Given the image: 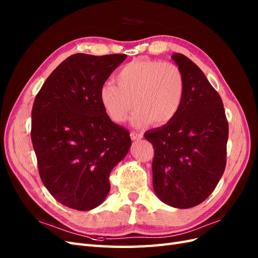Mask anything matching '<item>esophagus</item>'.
Segmentation results:
<instances>
[{
	"label": "esophagus",
	"instance_id": "obj_1",
	"mask_svg": "<svg viewBox=\"0 0 258 258\" xmlns=\"http://www.w3.org/2000/svg\"><path fill=\"white\" fill-rule=\"evenodd\" d=\"M130 137H131V140H134V141H139V140H141L143 138V134L137 131H131Z\"/></svg>",
	"mask_w": 258,
	"mask_h": 258
}]
</instances>
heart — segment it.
<instances>
[{"label": "heart", "instance_id": "b5f03b06", "mask_svg": "<svg viewBox=\"0 0 258 258\" xmlns=\"http://www.w3.org/2000/svg\"><path fill=\"white\" fill-rule=\"evenodd\" d=\"M117 84L106 82L100 87L99 100L106 115L123 122L132 108L135 127L152 121L163 126L177 116L184 100L185 80L176 64L168 61L138 58L124 64L116 75Z\"/></svg>", "mask_w": 258, "mask_h": 258}]
</instances>
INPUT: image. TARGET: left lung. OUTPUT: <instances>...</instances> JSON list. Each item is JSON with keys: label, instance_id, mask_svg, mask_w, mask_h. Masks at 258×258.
Segmentation results:
<instances>
[{"label": "left lung", "instance_id": "8db88e82", "mask_svg": "<svg viewBox=\"0 0 258 258\" xmlns=\"http://www.w3.org/2000/svg\"><path fill=\"white\" fill-rule=\"evenodd\" d=\"M185 80L175 118L147 131L153 144V186L166 205L188 209L204 202L225 171L228 121L223 101L204 72L182 53L172 54Z\"/></svg>", "mask_w": 258, "mask_h": 258}]
</instances>
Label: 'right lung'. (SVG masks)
Instances as JSON below:
<instances>
[{
    "label": "right lung",
    "mask_w": 258,
    "mask_h": 258,
    "mask_svg": "<svg viewBox=\"0 0 258 258\" xmlns=\"http://www.w3.org/2000/svg\"><path fill=\"white\" fill-rule=\"evenodd\" d=\"M124 53H75L53 70L35 97L31 139L38 172L63 206L88 211L110 191L111 171L128 154L127 129L111 120L99 90Z\"/></svg>",
    "instance_id": "obj_1"
}]
</instances>
